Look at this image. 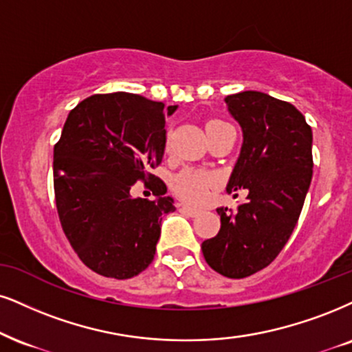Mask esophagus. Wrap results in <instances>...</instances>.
I'll return each instance as SVG.
<instances>
[{"mask_svg":"<svg viewBox=\"0 0 352 352\" xmlns=\"http://www.w3.org/2000/svg\"><path fill=\"white\" fill-rule=\"evenodd\" d=\"M179 210H181V212H184V214H186V215H189V217H196V215L201 214V210L196 209V207L186 206V204H181Z\"/></svg>","mask_w":352,"mask_h":352,"instance_id":"34e87169","label":"esophagus"}]
</instances>
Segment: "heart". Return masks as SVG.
<instances>
[{"instance_id":"b5f03b06","label":"heart","mask_w":352,"mask_h":352,"mask_svg":"<svg viewBox=\"0 0 352 352\" xmlns=\"http://www.w3.org/2000/svg\"><path fill=\"white\" fill-rule=\"evenodd\" d=\"M223 127H230L227 122L219 119H212L206 124V132L207 135L212 132H217V130L223 129ZM217 184V176L214 173L206 171V169H194V168H188L183 169L175 177L173 181V189L175 192L179 196L181 199L188 202H194V204H201L209 197L210 189Z\"/></svg>"}]
</instances>
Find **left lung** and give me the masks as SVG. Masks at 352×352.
Segmentation results:
<instances>
[{
	"label": "left lung",
	"mask_w": 352,
	"mask_h": 352,
	"mask_svg": "<svg viewBox=\"0 0 352 352\" xmlns=\"http://www.w3.org/2000/svg\"><path fill=\"white\" fill-rule=\"evenodd\" d=\"M225 102L243 130L227 190L248 196L236 210L217 209L220 230L202 253L219 274L243 279L274 261L296 228L314 173V137L300 111L266 93L243 91Z\"/></svg>",
	"instance_id": "left-lung-1"
}]
</instances>
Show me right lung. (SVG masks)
Wrapping results in <instances>:
<instances>
[{"instance_id": "right-lung-1", "label": "right lung", "mask_w": 352, "mask_h": 352, "mask_svg": "<svg viewBox=\"0 0 352 352\" xmlns=\"http://www.w3.org/2000/svg\"><path fill=\"white\" fill-rule=\"evenodd\" d=\"M176 106L140 94H93L70 111L54 148L60 223L91 271L130 279L153 261L162 215L176 209L166 184L150 169L163 160L164 116ZM137 180L155 201L133 198Z\"/></svg>"}]
</instances>
